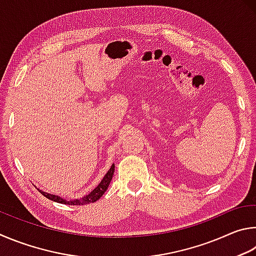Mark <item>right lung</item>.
<instances>
[{"label":"right lung","mask_w":256,"mask_h":256,"mask_svg":"<svg viewBox=\"0 0 256 256\" xmlns=\"http://www.w3.org/2000/svg\"><path fill=\"white\" fill-rule=\"evenodd\" d=\"M114 164H112V166L110 168L109 171H108V173L106 174L104 178H102L100 184H98L93 191H91V194L85 196L84 198H82V199H75L73 201H67V200H64L62 198H60V196L49 194H47V192H44L42 190H39V192L44 196H46L47 199L52 200V201H55V202H58V204H70V206H80V204H88L90 202H96V201L100 199L101 196H103V194H104V192L106 191L108 186H109L110 182L112 180V176H114Z\"/></svg>","instance_id":"right-lung-1"}]
</instances>
